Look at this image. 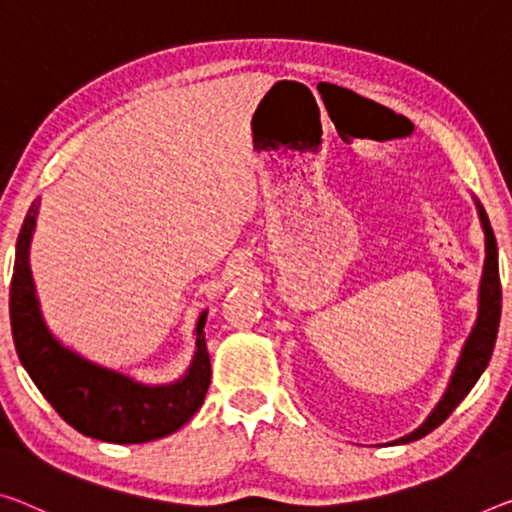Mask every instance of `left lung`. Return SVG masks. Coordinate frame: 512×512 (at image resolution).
Wrapping results in <instances>:
<instances>
[{
  "mask_svg": "<svg viewBox=\"0 0 512 512\" xmlns=\"http://www.w3.org/2000/svg\"><path fill=\"white\" fill-rule=\"evenodd\" d=\"M478 206V215H481V224L485 231V267H483V279H481V295H478V320L471 334L467 338L465 348H462V355L458 366H455L451 382H448V389L439 400L435 410L430 412L426 421L421 423L419 428L410 435L396 439L391 444H410L414 439L426 437L428 432L435 430L437 426L451 416V412L458 407L462 400H465L471 387L478 382V377L483 375L487 361L492 357L494 341H497L499 332V318H501V281H499V254H497V240H494L492 226L487 222L485 210Z\"/></svg>",
  "mask_w": 512,
  "mask_h": 512,
  "instance_id": "left-lung-1",
  "label": "left lung"
}]
</instances>
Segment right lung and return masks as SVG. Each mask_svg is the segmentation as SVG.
Masks as SVG:
<instances>
[{
	"label": "right lung",
	"instance_id": "add662e5",
	"mask_svg": "<svg viewBox=\"0 0 512 512\" xmlns=\"http://www.w3.org/2000/svg\"><path fill=\"white\" fill-rule=\"evenodd\" d=\"M38 203L22 224L11 279V332L31 380L61 419L86 437L109 444H144L185 426L210 387L206 316L196 320V352L187 373L169 384H144L68 350L47 329L29 270V242Z\"/></svg>",
	"mask_w": 512,
	"mask_h": 512
}]
</instances>
